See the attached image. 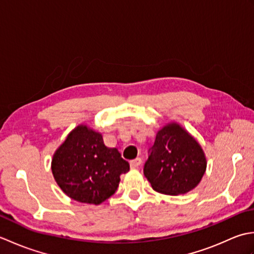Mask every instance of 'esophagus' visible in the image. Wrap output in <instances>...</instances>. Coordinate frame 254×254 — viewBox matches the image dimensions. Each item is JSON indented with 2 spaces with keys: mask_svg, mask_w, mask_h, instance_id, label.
<instances>
[{
  "mask_svg": "<svg viewBox=\"0 0 254 254\" xmlns=\"http://www.w3.org/2000/svg\"><path fill=\"white\" fill-rule=\"evenodd\" d=\"M142 164V159L141 158H135L130 161V166L131 168H137V167Z\"/></svg>",
  "mask_w": 254,
  "mask_h": 254,
  "instance_id": "34e87169",
  "label": "esophagus"
}]
</instances>
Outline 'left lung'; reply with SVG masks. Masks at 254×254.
<instances>
[{
  "label": "left lung",
  "mask_w": 254,
  "mask_h": 254,
  "mask_svg": "<svg viewBox=\"0 0 254 254\" xmlns=\"http://www.w3.org/2000/svg\"><path fill=\"white\" fill-rule=\"evenodd\" d=\"M206 166L199 143L179 123L169 122L156 134L144 175L155 191L179 195L197 187Z\"/></svg>",
  "instance_id": "left-lung-1"
}]
</instances>
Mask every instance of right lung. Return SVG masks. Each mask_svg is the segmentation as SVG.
Returning a JSON list of instances; mask_svg holds the SVG:
<instances>
[{
	"instance_id": "obj_1",
	"label": "right lung",
	"mask_w": 254,
	"mask_h": 254,
	"mask_svg": "<svg viewBox=\"0 0 254 254\" xmlns=\"http://www.w3.org/2000/svg\"><path fill=\"white\" fill-rule=\"evenodd\" d=\"M51 170L68 197L99 205L115 194L130 165L117 148L106 146L101 133L79 124L53 154Z\"/></svg>"
}]
</instances>
